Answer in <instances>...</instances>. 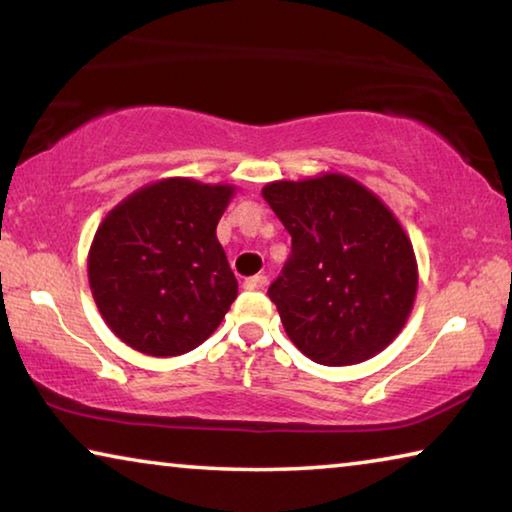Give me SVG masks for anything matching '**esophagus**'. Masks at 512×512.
<instances>
[{"mask_svg":"<svg viewBox=\"0 0 512 512\" xmlns=\"http://www.w3.org/2000/svg\"><path fill=\"white\" fill-rule=\"evenodd\" d=\"M266 284H268L266 275H253V277H248V280L244 282V289H248V291H262V289H266Z\"/></svg>","mask_w":512,"mask_h":512,"instance_id":"1","label":"esophagus"}]
</instances>
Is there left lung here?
Returning a JSON list of instances; mask_svg holds the SVG:
<instances>
[{
  "label": "left lung",
  "mask_w": 512,
  "mask_h": 512,
  "mask_svg": "<svg viewBox=\"0 0 512 512\" xmlns=\"http://www.w3.org/2000/svg\"><path fill=\"white\" fill-rule=\"evenodd\" d=\"M291 235L268 298L293 345L323 366H352L395 341L418 291L413 244L359 180L320 173L262 189Z\"/></svg>",
  "instance_id": "left-lung-1"
}]
</instances>
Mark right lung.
I'll return each mask as SVG.
<instances>
[{"label": "right lung", "mask_w": 512, "mask_h": 512, "mask_svg": "<svg viewBox=\"0 0 512 512\" xmlns=\"http://www.w3.org/2000/svg\"><path fill=\"white\" fill-rule=\"evenodd\" d=\"M232 185L162 178L126 196L92 239L88 280L117 339L149 357L201 345L237 298L216 239Z\"/></svg>", "instance_id": "1"}]
</instances>
